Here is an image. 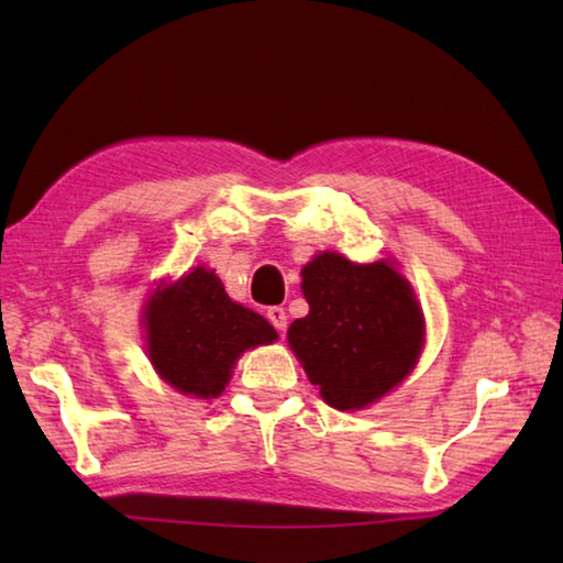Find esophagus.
<instances>
[{
	"mask_svg": "<svg viewBox=\"0 0 563 563\" xmlns=\"http://www.w3.org/2000/svg\"><path fill=\"white\" fill-rule=\"evenodd\" d=\"M265 316H268L271 325L278 330V332H283L285 328H288V312H285L283 308H278V305H275V308H268V312H265Z\"/></svg>",
	"mask_w": 563,
	"mask_h": 563,
	"instance_id": "obj_1",
	"label": "esophagus"
}]
</instances>
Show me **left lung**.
Masks as SVG:
<instances>
[{
  "label": "left lung",
  "mask_w": 563,
  "mask_h": 563,
  "mask_svg": "<svg viewBox=\"0 0 563 563\" xmlns=\"http://www.w3.org/2000/svg\"><path fill=\"white\" fill-rule=\"evenodd\" d=\"M302 292L310 312L288 342L330 407H367L409 375L424 342L422 310L393 265L322 253L302 268Z\"/></svg>",
  "instance_id": "left-lung-1"
}]
</instances>
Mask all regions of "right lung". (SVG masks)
<instances>
[{"mask_svg": "<svg viewBox=\"0 0 563 563\" xmlns=\"http://www.w3.org/2000/svg\"><path fill=\"white\" fill-rule=\"evenodd\" d=\"M275 338L271 322L228 298L223 283L206 268L158 288L146 305L148 357L184 395L218 397L235 360Z\"/></svg>", "mask_w": 563, "mask_h": 563, "instance_id": "obj_1", "label": "right lung"}]
</instances>
